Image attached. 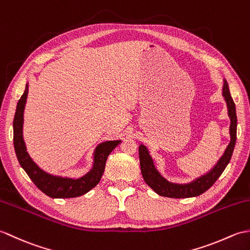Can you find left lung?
I'll return each mask as SVG.
<instances>
[{
	"mask_svg": "<svg viewBox=\"0 0 250 250\" xmlns=\"http://www.w3.org/2000/svg\"><path fill=\"white\" fill-rule=\"evenodd\" d=\"M223 95L228 106V114L230 116V136L231 140L229 146H227L223 156L219 159V162L216 164L215 167L210 170L208 173L199 177L196 181H193L189 184H173L168 182L159 174V172L155 168L153 164L152 157L149 156L147 148L141 144L139 146V158H140V167L141 173L146 184L152 189L158 193L159 196L167 198H190L200 196L201 193L207 191L208 188L213 186L214 183L217 181L218 177L226 169L227 165L229 164L232 153H233L235 141H236V112H235V104L230 95L228 83L225 80L223 87Z\"/></svg>",
	"mask_w": 250,
	"mask_h": 250,
	"instance_id": "1",
	"label": "left lung"
}]
</instances>
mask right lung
Instances as JSON below:
<instances>
[{
	"mask_svg": "<svg viewBox=\"0 0 250 250\" xmlns=\"http://www.w3.org/2000/svg\"><path fill=\"white\" fill-rule=\"evenodd\" d=\"M27 88L22 94L21 98L17 104V109L14 118V146L15 152L21 167L24 169L32 182L43 193L51 198H75L84 195L95 187L101 181L104 166H106L109 154L113 151L121 140L107 141L99 144L94 156V167L84 176L80 179H67L50 175L33 162L26 152L25 144L22 137V124H23V110L27 96Z\"/></svg>",
	"mask_w": 250,
	"mask_h": 250,
	"instance_id": "1",
	"label": "right lung"
}]
</instances>
